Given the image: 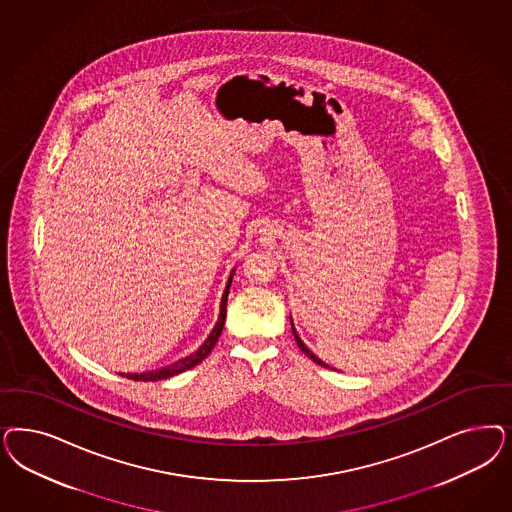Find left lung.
I'll return each mask as SVG.
<instances>
[{"mask_svg": "<svg viewBox=\"0 0 512 512\" xmlns=\"http://www.w3.org/2000/svg\"><path fill=\"white\" fill-rule=\"evenodd\" d=\"M292 331H294V337H296L297 347L301 348V350H303V352H305V354H307V356H309V358H311V360H313L314 363H318V365H322V367H328V365H326V363L322 362V360H320V358H316V356H314L313 352H311V350H309V348H307V347H305V345H303V341H301V339H299V335H297V331H296V328H294V324H292Z\"/></svg>", "mask_w": 512, "mask_h": 512, "instance_id": "obj_1", "label": "left lung"}]
</instances>
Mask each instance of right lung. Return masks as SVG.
Wrapping results in <instances>:
<instances>
[{
	"label": "right lung",
	"instance_id": "right-lung-1",
	"mask_svg": "<svg viewBox=\"0 0 512 512\" xmlns=\"http://www.w3.org/2000/svg\"><path fill=\"white\" fill-rule=\"evenodd\" d=\"M230 286L231 275L230 281H228V286H226V290H224V296H222V303H220V318H218V322H216L215 330H213V333L209 335V339L199 347V350H196L194 354H190L188 358H182L179 362L167 365L164 369H156V371L141 373V375H137V373H133V375L132 373H128V375H122V377L132 380H145V382H150V380H164L169 379V377H175V375H179L182 371L192 369L194 365H198V363L203 362V360L211 354V350L215 348L216 343H218V337H220V333H222V328H224V322H226V305H228Z\"/></svg>",
	"mask_w": 512,
	"mask_h": 512
}]
</instances>
